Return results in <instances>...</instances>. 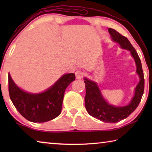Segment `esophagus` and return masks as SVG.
I'll list each match as a JSON object with an SVG mask.
<instances>
[{"mask_svg":"<svg viewBox=\"0 0 152 152\" xmlns=\"http://www.w3.org/2000/svg\"><path fill=\"white\" fill-rule=\"evenodd\" d=\"M83 75H84V73L80 70H77L75 72V76L77 79H81L83 77Z\"/></svg>","mask_w":152,"mask_h":152,"instance_id":"1","label":"esophagus"}]
</instances>
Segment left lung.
<instances>
[{"mask_svg":"<svg viewBox=\"0 0 152 152\" xmlns=\"http://www.w3.org/2000/svg\"><path fill=\"white\" fill-rule=\"evenodd\" d=\"M109 32L113 41L118 43L122 49L130 51L136 66V72L139 76L138 84L135 88L134 97L127 105L124 107L109 104L104 98L97 83L84 77L86 85L85 107L89 115L101 121L109 123H115L125 119L138 107L144 93L145 80L142 64L139 56L126 37L122 36L114 29L109 28Z\"/></svg>","mask_w":152,"mask_h":152,"instance_id":"left-lung-1","label":"left lung"}]
</instances>
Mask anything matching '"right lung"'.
I'll return each mask as SVG.
<instances>
[{"instance_id": "add662e5", "label": "right lung", "mask_w": 152, "mask_h": 152, "mask_svg": "<svg viewBox=\"0 0 152 152\" xmlns=\"http://www.w3.org/2000/svg\"><path fill=\"white\" fill-rule=\"evenodd\" d=\"M75 80L74 73L64 74L43 92L32 93L20 88L8 73L10 97L20 115L29 121H50L61 113L64 93Z\"/></svg>"}]
</instances>
